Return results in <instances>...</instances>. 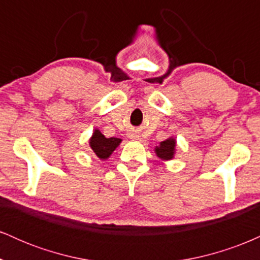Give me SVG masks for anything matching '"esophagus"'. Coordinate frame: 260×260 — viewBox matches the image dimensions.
Listing matches in <instances>:
<instances>
[{"label": "esophagus", "instance_id": "1", "mask_svg": "<svg viewBox=\"0 0 260 260\" xmlns=\"http://www.w3.org/2000/svg\"><path fill=\"white\" fill-rule=\"evenodd\" d=\"M133 136H134V134H133Z\"/></svg>", "mask_w": 260, "mask_h": 260}]
</instances>
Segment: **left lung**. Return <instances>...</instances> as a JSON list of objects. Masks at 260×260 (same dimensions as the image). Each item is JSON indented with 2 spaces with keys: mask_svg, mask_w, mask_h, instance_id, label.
<instances>
[{
  "mask_svg": "<svg viewBox=\"0 0 260 260\" xmlns=\"http://www.w3.org/2000/svg\"><path fill=\"white\" fill-rule=\"evenodd\" d=\"M176 140L174 138H169L160 143L159 147L155 148V153L162 160H171L175 155Z\"/></svg>",
  "mask_w": 260,
  "mask_h": 260,
  "instance_id": "obj_1",
  "label": "left lung"
}]
</instances>
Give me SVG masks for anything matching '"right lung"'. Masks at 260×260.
Instances as JSON below:
<instances>
[{
    "label": "right lung",
    "instance_id": "add662e5",
    "mask_svg": "<svg viewBox=\"0 0 260 260\" xmlns=\"http://www.w3.org/2000/svg\"><path fill=\"white\" fill-rule=\"evenodd\" d=\"M121 139L120 138H106L99 129H95L92 133V137L90 138V148L92 149L95 155L101 160H105L113 153L116 148L120 145Z\"/></svg>",
    "mask_w": 260,
    "mask_h": 260
}]
</instances>
